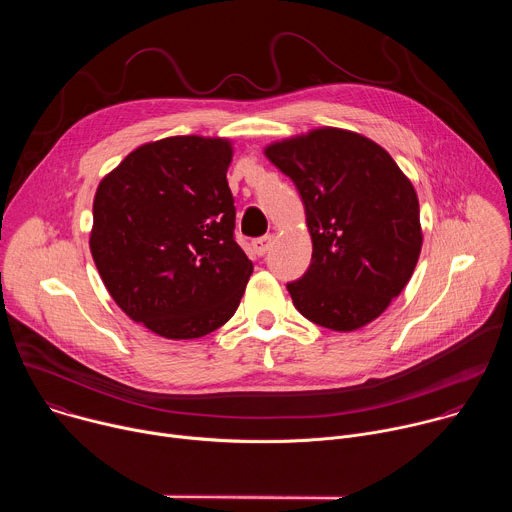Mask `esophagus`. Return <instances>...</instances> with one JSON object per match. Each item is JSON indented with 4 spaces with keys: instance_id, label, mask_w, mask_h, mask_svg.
I'll use <instances>...</instances> for the list:
<instances>
[{
    "instance_id": "1",
    "label": "esophagus",
    "mask_w": 512,
    "mask_h": 512,
    "mask_svg": "<svg viewBox=\"0 0 512 512\" xmlns=\"http://www.w3.org/2000/svg\"><path fill=\"white\" fill-rule=\"evenodd\" d=\"M271 245H273V235H265V237L253 241V251H255L259 257H263V255L271 249Z\"/></svg>"
}]
</instances>
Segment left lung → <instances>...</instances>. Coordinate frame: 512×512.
Here are the masks:
<instances>
[{"instance_id": "left-lung-1", "label": "left lung", "mask_w": 512, "mask_h": 512, "mask_svg": "<svg viewBox=\"0 0 512 512\" xmlns=\"http://www.w3.org/2000/svg\"><path fill=\"white\" fill-rule=\"evenodd\" d=\"M300 190L312 263L287 283L296 310L336 332L377 320L411 279L423 243L419 200L389 152L369 137L318 127L265 145Z\"/></svg>"}]
</instances>
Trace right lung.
<instances>
[{"label":"right lung","instance_id":"right-lung-1","mask_svg":"<svg viewBox=\"0 0 512 512\" xmlns=\"http://www.w3.org/2000/svg\"><path fill=\"white\" fill-rule=\"evenodd\" d=\"M233 141L174 135L139 145L97 186L89 247L115 304L168 340L231 320L253 263L237 245Z\"/></svg>","mask_w":512,"mask_h":512}]
</instances>
